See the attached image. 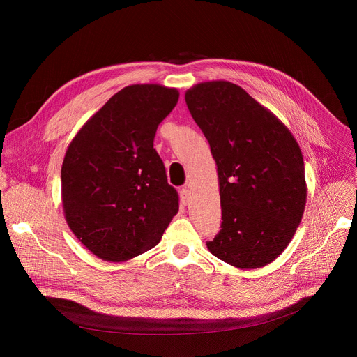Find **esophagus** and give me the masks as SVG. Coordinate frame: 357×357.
<instances>
[{
	"label": "esophagus",
	"mask_w": 357,
	"mask_h": 357,
	"mask_svg": "<svg viewBox=\"0 0 357 357\" xmlns=\"http://www.w3.org/2000/svg\"><path fill=\"white\" fill-rule=\"evenodd\" d=\"M179 196H181V202L183 203V205H188V203L190 202V190L188 188H182L179 190Z\"/></svg>",
	"instance_id": "obj_1"
}]
</instances>
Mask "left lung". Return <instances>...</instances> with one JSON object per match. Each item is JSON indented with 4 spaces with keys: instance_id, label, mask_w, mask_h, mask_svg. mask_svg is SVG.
Returning a JSON list of instances; mask_svg holds the SVG:
<instances>
[{
    "instance_id": "left-lung-1",
    "label": "left lung",
    "mask_w": 357,
    "mask_h": 357,
    "mask_svg": "<svg viewBox=\"0 0 357 357\" xmlns=\"http://www.w3.org/2000/svg\"><path fill=\"white\" fill-rule=\"evenodd\" d=\"M185 101L218 165L222 229L208 248L237 268L264 267L287 248L303 215L301 148L268 109L234 83H199Z\"/></svg>"
}]
</instances>
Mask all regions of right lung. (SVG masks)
<instances>
[{
	"mask_svg": "<svg viewBox=\"0 0 357 357\" xmlns=\"http://www.w3.org/2000/svg\"><path fill=\"white\" fill-rule=\"evenodd\" d=\"M179 91L131 84L79 130L62 164V205L73 234L94 256L121 263L157 245L179 211L154 148Z\"/></svg>",
	"mask_w": 357,
	"mask_h": 357,
	"instance_id": "add662e5",
	"label": "right lung"
}]
</instances>
